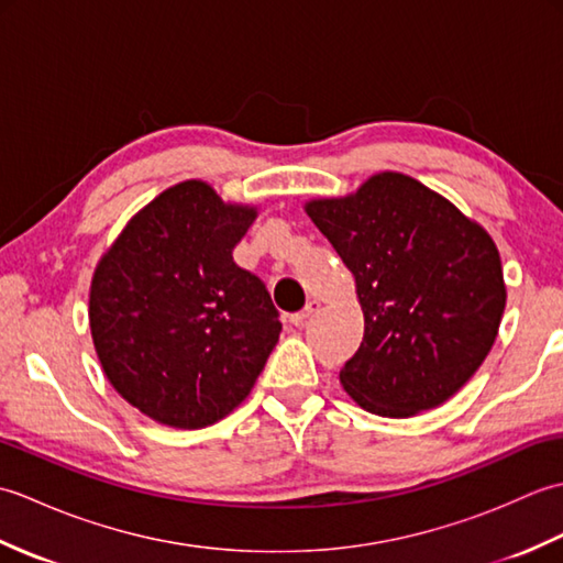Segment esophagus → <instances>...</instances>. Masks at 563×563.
Instances as JSON below:
<instances>
[{
  "mask_svg": "<svg viewBox=\"0 0 563 563\" xmlns=\"http://www.w3.org/2000/svg\"><path fill=\"white\" fill-rule=\"evenodd\" d=\"M319 309H321V305L317 302V300H312V302H307V307L302 309V312H297V314H292L290 317V321L295 327H305L309 319H312L314 314H319Z\"/></svg>",
  "mask_w": 563,
  "mask_h": 563,
  "instance_id": "1",
  "label": "esophagus"
}]
</instances>
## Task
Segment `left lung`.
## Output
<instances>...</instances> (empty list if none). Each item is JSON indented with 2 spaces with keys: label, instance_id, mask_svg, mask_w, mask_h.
Segmentation results:
<instances>
[{
  "label": "left lung",
  "instance_id": "obj_1",
  "mask_svg": "<svg viewBox=\"0 0 563 563\" xmlns=\"http://www.w3.org/2000/svg\"><path fill=\"white\" fill-rule=\"evenodd\" d=\"M307 214L355 275L365 314L361 349L341 367L343 389L389 418L448 401L492 351L506 309L492 236L394 172L355 196L309 202Z\"/></svg>",
  "mask_w": 563,
  "mask_h": 563
}]
</instances>
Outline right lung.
I'll return each mask as SVG.
<instances>
[{
	"instance_id": "add662e5",
	"label": "right lung",
	"mask_w": 563,
	"mask_h": 563,
	"mask_svg": "<svg viewBox=\"0 0 563 563\" xmlns=\"http://www.w3.org/2000/svg\"><path fill=\"white\" fill-rule=\"evenodd\" d=\"M254 218L208 184L184 181L130 220L93 273L89 321L103 373L154 421H220L278 343L266 285L232 258Z\"/></svg>"
}]
</instances>
